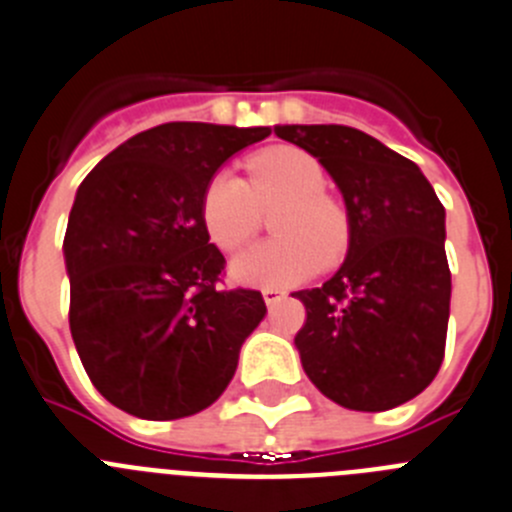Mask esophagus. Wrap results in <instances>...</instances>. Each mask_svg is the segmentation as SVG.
<instances>
[{
  "mask_svg": "<svg viewBox=\"0 0 512 512\" xmlns=\"http://www.w3.org/2000/svg\"><path fill=\"white\" fill-rule=\"evenodd\" d=\"M262 298H265L267 308H273L275 303L283 301L285 293H283V290H278V288H262Z\"/></svg>",
  "mask_w": 512,
  "mask_h": 512,
  "instance_id": "34e87169",
  "label": "esophagus"
}]
</instances>
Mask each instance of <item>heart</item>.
<instances>
[{"label": "heart", "instance_id": "1", "mask_svg": "<svg viewBox=\"0 0 512 512\" xmlns=\"http://www.w3.org/2000/svg\"><path fill=\"white\" fill-rule=\"evenodd\" d=\"M319 160L298 147H270L247 160V183L219 170L201 193V222L219 250L245 245L260 222V209L283 199L273 216L270 242L255 245L232 262V278L245 285H288L311 275L321 260L342 255L349 239L347 214L324 193Z\"/></svg>", "mask_w": 512, "mask_h": 512}]
</instances>
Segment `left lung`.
<instances>
[{
  "mask_svg": "<svg viewBox=\"0 0 512 512\" xmlns=\"http://www.w3.org/2000/svg\"><path fill=\"white\" fill-rule=\"evenodd\" d=\"M319 160L347 206L349 250L324 285L298 290L308 380L349 411H388L444 362L451 273L446 211L413 160L344 124H278Z\"/></svg>",
  "mask_w": 512,
  "mask_h": 512,
  "instance_id": "1",
  "label": "left lung"
}]
</instances>
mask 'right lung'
Segmentation results:
<instances>
[{"label":"right lung","mask_w":512,"mask_h":512,"mask_svg":"<svg viewBox=\"0 0 512 512\" xmlns=\"http://www.w3.org/2000/svg\"><path fill=\"white\" fill-rule=\"evenodd\" d=\"M270 127L168 122L140 132L78 186L63 255L71 336L112 405L147 421L204 411L265 319L260 290H222L201 222L206 183Z\"/></svg>","instance_id":"obj_1"}]
</instances>
